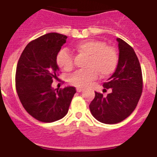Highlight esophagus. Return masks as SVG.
<instances>
[{"mask_svg": "<svg viewBox=\"0 0 157 157\" xmlns=\"http://www.w3.org/2000/svg\"><path fill=\"white\" fill-rule=\"evenodd\" d=\"M83 90V88H82V87H77V92H81Z\"/></svg>", "mask_w": 157, "mask_h": 157, "instance_id": "esophagus-1", "label": "esophagus"}]
</instances>
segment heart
<instances>
[{"mask_svg":"<svg viewBox=\"0 0 157 157\" xmlns=\"http://www.w3.org/2000/svg\"><path fill=\"white\" fill-rule=\"evenodd\" d=\"M76 49L80 53L87 56L86 70H80L69 78L71 85L86 87L98 77H108L116 70L118 56L116 49L107 45L105 42L98 39H89L79 42ZM56 63L61 70L70 71L74 68V57L67 49H61L56 56Z\"/></svg>","mask_w":157,"mask_h":157,"instance_id":"b5f03b06","label":"heart"}]
</instances>
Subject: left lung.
<instances>
[{"mask_svg":"<svg viewBox=\"0 0 157 157\" xmlns=\"http://www.w3.org/2000/svg\"><path fill=\"white\" fill-rule=\"evenodd\" d=\"M119 57L113 75L104 83L105 90L112 92L106 97L95 92L89 108L92 115L105 124H116L128 118L136 109L143 92L141 66L134 49L118 38Z\"/></svg>","mask_w":157,"mask_h":157,"instance_id":"8db88e82","label":"left lung"}]
</instances>
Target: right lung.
Segmentation results:
<instances>
[{
  "instance_id": "1",
  "label": "right lung",
  "mask_w": 157,
  "mask_h": 157,
  "mask_svg": "<svg viewBox=\"0 0 157 157\" xmlns=\"http://www.w3.org/2000/svg\"><path fill=\"white\" fill-rule=\"evenodd\" d=\"M67 37L48 33L29 42L17 64L15 87L26 112L38 121L52 122L68 112L76 88L54 90L52 83L59 76L56 56Z\"/></svg>"
}]
</instances>
